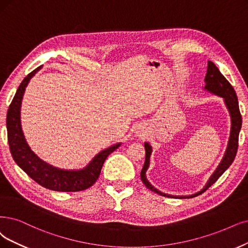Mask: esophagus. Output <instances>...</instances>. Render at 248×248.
<instances>
[{"instance_id": "34e87169", "label": "esophagus", "mask_w": 248, "mask_h": 248, "mask_svg": "<svg viewBox=\"0 0 248 248\" xmlns=\"http://www.w3.org/2000/svg\"><path fill=\"white\" fill-rule=\"evenodd\" d=\"M146 134H147V132H146V129L143 124H139L138 126H136V130H135L136 136L144 137V136H146Z\"/></svg>"}]
</instances>
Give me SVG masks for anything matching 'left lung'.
Masks as SVG:
<instances>
[{"label":"left lung","mask_w":248,"mask_h":248,"mask_svg":"<svg viewBox=\"0 0 248 248\" xmlns=\"http://www.w3.org/2000/svg\"><path fill=\"white\" fill-rule=\"evenodd\" d=\"M204 81H205V86L203 87V90L208 92L210 94H214L216 96L223 98L224 103L229 111V114H230V118H231L230 137H229L224 156L222 160L219 161L217 169L208 178L204 187L200 191L191 195H178V196L170 195V194L163 193V192L155 188L153 185H151V183L148 181L147 177H146V171L148 170L150 166L152 146L148 142H145L144 147L146 150V157H145L144 167L141 170V180L146 187L161 196H167L171 198H189V197L191 198L200 193H202L203 191H205L208 187L212 186L214 183L223 175L224 171L231 166L236 156L237 148H238V138H239V132L241 130V124H242V118H241L240 110H239V104H238L236 92L234 88L231 86L230 82L226 79V78L221 73V71H219L218 68L216 66V64L212 61L207 62V70H206Z\"/></svg>","instance_id":"1"}]
</instances>
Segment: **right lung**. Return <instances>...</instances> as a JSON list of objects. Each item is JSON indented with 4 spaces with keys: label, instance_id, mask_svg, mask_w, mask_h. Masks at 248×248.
<instances>
[{
    "label": "right lung",
    "instance_id": "add662e5",
    "mask_svg": "<svg viewBox=\"0 0 248 248\" xmlns=\"http://www.w3.org/2000/svg\"><path fill=\"white\" fill-rule=\"evenodd\" d=\"M41 67L24 78L9 106L7 112L8 143L14 161L23 171L41 186L59 192H76L88 189L100 176L101 169L110 153L121 146V142L101 150L85 168L79 170H63L42 160L27 144L21 127V103L25 89L30 80Z\"/></svg>",
    "mask_w": 248,
    "mask_h": 248
}]
</instances>
